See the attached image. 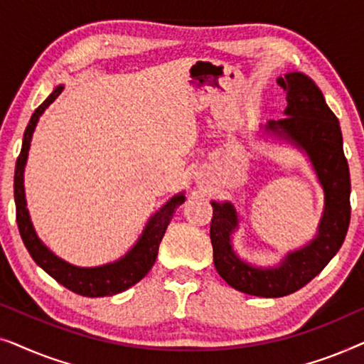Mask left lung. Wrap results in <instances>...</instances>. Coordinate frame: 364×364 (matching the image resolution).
I'll return each instance as SVG.
<instances>
[{
  "instance_id": "8db88e82",
  "label": "left lung",
  "mask_w": 364,
  "mask_h": 364,
  "mask_svg": "<svg viewBox=\"0 0 364 364\" xmlns=\"http://www.w3.org/2000/svg\"><path fill=\"white\" fill-rule=\"evenodd\" d=\"M277 82L287 91L285 117L260 126V137L290 144L308 157L325 196L315 237L288 252L277 265H253L233 248V233L240 225L235 205L228 200L210 202V240L218 275L235 290L263 298L290 295L311 282L340 250L351 213L350 168L336 116L328 107L320 87L306 74L287 73Z\"/></svg>"
}]
</instances>
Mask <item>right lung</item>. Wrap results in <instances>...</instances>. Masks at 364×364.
Masks as SVG:
<instances>
[{"label": "right lung", "mask_w": 364, "mask_h": 364, "mask_svg": "<svg viewBox=\"0 0 364 364\" xmlns=\"http://www.w3.org/2000/svg\"><path fill=\"white\" fill-rule=\"evenodd\" d=\"M63 89V84L54 87V91L49 94L46 101L34 111L31 119H29L26 131H24L21 152H19L16 168H14V203H16L18 228L19 233H21L24 247L28 248L33 260L58 283H61L68 290L82 296H111L136 285L137 282H141L147 275L154 263H156L159 245H161L167 225L171 223L176 208L186 202V196H183V192H178L168 198L149 218L141 237L131 247V250H127L126 255L117 258V260L104 263V265L99 267H77L63 260L56 253L49 250L41 242V238L38 237L33 227L31 217H29L26 193H24V167H26L28 152L29 147H31V139L39 117L56 101Z\"/></svg>", "instance_id": "obj_1"}]
</instances>
